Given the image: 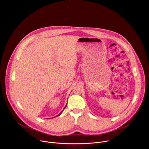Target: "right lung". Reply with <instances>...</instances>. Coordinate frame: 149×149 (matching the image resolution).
<instances>
[{
	"label": "right lung",
	"mask_w": 149,
	"mask_h": 149,
	"mask_svg": "<svg viewBox=\"0 0 149 149\" xmlns=\"http://www.w3.org/2000/svg\"><path fill=\"white\" fill-rule=\"evenodd\" d=\"M66 106H65V107H66ZM65 108H64V109H65ZM63 113V111H61V113H60V114H58V116H60V114H61V113ZM57 116H56V117H57Z\"/></svg>",
	"instance_id": "obj_1"
}]
</instances>
